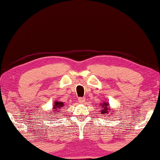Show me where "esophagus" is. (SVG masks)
<instances>
[{
  "mask_svg": "<svg viewBox=\"0 0 160 160\" xmlns=\"http://www.w3.org/2000/svg\"><path fill=\"white\" fill-rule=\"evenodd\" d=\"M78 101L80 103H84L86 101V98H78Z\"/></svg>",
  "mask_w": 160,
  "mask_h": 160,
  "instance_id": "esophagus-1",
  "label": "esophagus"
}]
</instances>
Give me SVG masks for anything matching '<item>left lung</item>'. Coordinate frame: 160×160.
Returning <instances> with one entry per match:
<instances>
[{
  "label": "left lung",
  "mask_w": 160,
  "mask_h": 160,
  "mask_svg": "<svg viewBox=\"0 0 160 160\" xmlns=\"http://www.w3.org/2000/svg\"><path fill=\"white\" fill-rule=\"evenodd\" d=\"M101 106L102 107V109L101 111V113L103 115H108L107 114H110V113H109V110H110V109H109V103H107V102H103V103H101Z\"/></svg>",
  "instance_id": "8db88e82"
}]
</instances>
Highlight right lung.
Wrapping results in <instances>:
<instances>
[{
	"label": "right lung",
	"mask_w": 160,
	"mask_h": 160,
	"mask_svg": "<svg viewBox=\"0 0 160 160\" xmlns=\"http://www.w3.org/2000/svg\"><path fill=\"white\" fill-rule=\"evenodd\" d=\"M64 106V103H62V102H58V101H55V103H53V109H54V112H53V114H58V113L57 112H59V111H60L59 109H60L62 107Z\"/></svg>",
	"instance_id": "add662e5"
}]
</instances>
